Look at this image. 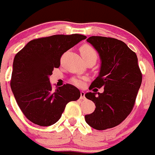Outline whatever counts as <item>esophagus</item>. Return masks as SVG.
I'll use <instances>...</instances> for the list:
<instances>
[{"mask_svg":"<svg viewBox=\"0 0 155 155\" xmlns=\"http://www.w3.org/2000/svg\"><path fill=\"white\" fill-rule=\"evenodd\" d=\"M85 92H83V91H81V97H80V99H81V100H84V99H85Z\"/></svg>","mask_w":155,"mask_h":155,"instance_id":"1","label":"esophagus"}]
</instances>
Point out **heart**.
Masks as SVG:
<instances>
[{
  "label": "heart",
  "mask_w": 155,
  "mask_h": 155,
  "mask_svg": "<svg viewBox=\"0 0 155 155\" xmlns=\"http://www.w3.org/2000/svg\"><path fill=\"white\" fill-rule=\"evenodd\" d=\"M81 56H82L83 58H85L90 57V56H96L97 55V52L91 46L89 45H83L82 47H81ZM85 78H72V82L74 84V85H78V86H82L85 84Z\"/></svg>",
  "instance_id": "1"
}]
</instances>
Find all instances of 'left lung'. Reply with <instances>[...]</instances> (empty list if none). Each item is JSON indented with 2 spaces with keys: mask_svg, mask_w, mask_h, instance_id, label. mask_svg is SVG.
I'll list each match as a JSON object with an SVG mask.
<instances>
[{
  "mask_svg": "<svg viewBox=\"0 0 155 155\" xmlns=\"http://www.w3.org/2000/svg\"><path fill=\"white\" fill-rule=\"evenodd\" d=\"M87 42L97 51L101 61L99 75L89 89L103 87L104 92L85 94L96 108L85 119L93 128L106 130L120 124L131 113L141 85L142 73L136 54L121 40L91 36Z\"/></svg>",
  "mask_w": 155,
  "mask_h": 155,
  "instance_id": "obj_1",
  "label": "left lung"
}]
</instances>
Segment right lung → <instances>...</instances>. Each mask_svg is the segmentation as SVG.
<instances>
[{
	"instance_id": "obj_1",
	"label": "right lung",
	"mask_w": 155,
	"mask_h": 155,
	"mask_svg": "<svg viewBox=\"0 0 155 155\" xmlns=\"http://www.w3.org/2000/svg\"><path fill=\"white\" fill-rule=\"evenodd\" d=\"M86 39L79 34L54 35L31 40L14 58L11 85L16 103L31 122L51 126L62 116L67 103L78 100L79 89L66 84L53 90L49 80L54 68L69 49Z\"/></svg>"
}]
</instances>
